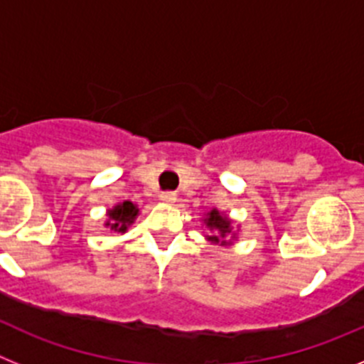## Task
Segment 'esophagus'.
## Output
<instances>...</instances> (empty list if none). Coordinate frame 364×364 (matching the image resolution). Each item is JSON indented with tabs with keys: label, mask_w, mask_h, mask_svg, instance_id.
Returning a JSON list of instances; mask_svg holds the SVG:
<instances>
[{
	"label": "esophagus",
	"mask_w": 364,
	"mask_h": 364,
	"mask_svg": "<svg viewBox=\"0 0 364 364\" xmlns=\"http://www.w3.org/2000/svg\"><path fill=\"white\" fill-rule=\"evenodd\" d=\"M160 200L169 202V204H171V202L176 200V193L175 191H164L162 195H160Z\"/></svg>",
	"instance_id": "1"
}]
</instances>
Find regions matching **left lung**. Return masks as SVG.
<instances>
[{"label":"left lung","mask_w":364,"mask_h":364,"mask_svg":"<svg viewBox=\"0 0 364 364\" xmlns=\"http://www.w3.org/2000/svg\"><path fill=\"white\" fill-rule=\"evenodd\" d=\"M208 215H210V217L205 218V224H208L211 230H215V235H211L210 240H215V242H218V240H220V242L224 244L226 242V240H224V237H226V235H230V231H231L230 220H228L226 217H222L217 210H213L211 213H208Z\"/></svg>","instance_id":"left-lung-1"}]
</instances>
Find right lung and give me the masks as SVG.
<instances>
[{"label":"right lung","mask_w":364,"mask_h":364,"mask_svg":"<svg viewBox=\"0 0 364 364\" xmlns=\"http://www.w3.org/2000/svg\"><path fill=\"white\" fill-rule=\"evenodd\" d=\"M138 215V208L133 202L125 200L124 204L114 205V210L109 211V222L105 226H109L111 230L118 231V233H125L127 226L133 224V220Z\"/></svg>","instance_id":"right-lung-1"}]
</instances>
